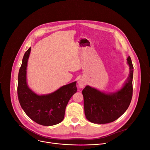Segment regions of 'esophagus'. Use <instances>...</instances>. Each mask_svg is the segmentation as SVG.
I'll return each instance as SVG.
<instances>
[{
	"instance_id": "obj_1",
	"label": "esophagus",
	"mask_w": 150,
	"mask_h": 150,
	"mask_svg": "<svg viewBox=\"0 0 150 150\" xmlns=\"http://www.w3.org/2000/svg\"><path fill=\"white\" fill-rule=\"evenodd\" d=\"M78 86H79V87L81 88H83L84 86H85V81H84V80L81 79V80H80L79 81H78Z\"/></svg>"
}]
</instances>
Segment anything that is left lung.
Returning a JSON list of instances; mask_svg holds the SVG:
<instances>
[{
	"label": "left lung",
	"instance_id": "left-lung-1",
	"mask_svg": "<svg viewBox=\"0 0 150 150\" xmlns=\"http://www.w3.org/2000/svg\"><path fill=\"white\" fill-rule=\"evenodd\" d=\"M129 75L123 87L114 93H105L86 86L82 91L86 118L93 123H111L124 114L132 97L133 65L130 57L127 58Z\"/></svg>",
	"mask_w": 150,
	"mask_h": 150
}]
</instances>
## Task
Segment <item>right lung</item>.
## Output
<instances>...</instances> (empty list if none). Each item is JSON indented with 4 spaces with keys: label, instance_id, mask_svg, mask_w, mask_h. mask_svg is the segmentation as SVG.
<instances>
[{
    "label": "right lung",
    "instance_id": "1",
    "mask_svg": "<svg viewBox=\"0 0 150 150\" xmlns=\"http://www.w3.org/2000/svg\"><path fill=\"white\" fill-rule=\"evenodd\" d=\"M30 51L31 47L23 55L19 71L18 97L19 103L25 114L36 123L43 126L58 124L64 119L70 98L77 91L76 82L63 86L47 95H37L28 87L26 80Z\"/></svg>",
    "mask_w": 150,
    "mask_h": 150
}]
</instances>
